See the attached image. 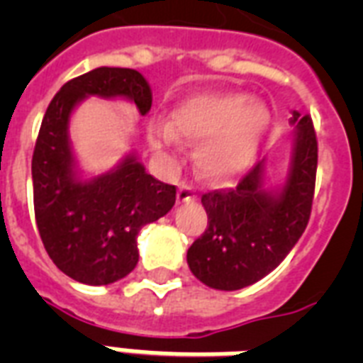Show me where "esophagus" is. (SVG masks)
<instances>
[{"mask_svg": "<svg viewBox=\"0 0 363 363\" xmlns=\"http://www.w3.org/2000/svg\"><path fill=\"white\" fill-rule=\"evenodd\" d=\"M192 199H196V190L190 184L182 182L179 190H177V201L179 203H186V201H192Z\"/></svg>", "mask_w": 363, "mask_h": 363, "instance_id": "1", "label": "esophagus"}]
</instances>
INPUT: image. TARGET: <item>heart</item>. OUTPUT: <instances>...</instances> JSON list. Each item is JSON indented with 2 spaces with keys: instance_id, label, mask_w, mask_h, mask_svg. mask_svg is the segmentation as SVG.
<instances>
[{
  "instance_id": "1",
  "label": "heart",
  "mask_w": 363,
  "mask_h": 363,
  "mask_svg": "<svg viewBox=\"0 0 363 363\" xmlns=\"http://www.w3.org/2000/svg\"><path fill=\"white\" fill-rule=\"evenodd\" d=\"M271 115L258 99L242 94L203 92L182 99L169 121H148V139L156 150H169L181 139L198 143L196 164L209 181L235 179L248 169L258 154Z\"/></svg>"
}]
</instances>
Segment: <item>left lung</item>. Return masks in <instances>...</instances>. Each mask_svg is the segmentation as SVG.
Segmentation results:
<instances>
[{"instance_id":"obj_1","label":"left lung","mask_w":363,"mask_h":363,"mask_svg":"<svg viewBox=\"0 0 363 363\" xmlns=\"http://www.w3.org/2000/svg\"><path fill=\"white\" fill-rule=\"evenodd\" d=\"M296 130L284 182L265 188V158L232 190L201 196L209 224L188 248V267L216 290H241L275 269L307 228L315 196L318 145L311 116Z\"/></svg>"}]
</instances>
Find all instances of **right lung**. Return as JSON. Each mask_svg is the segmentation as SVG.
I'll list each match as a JSON object with an SVG mask.
<instances>
[{
    "label": "right lung",
    "instance_id": "right-lung-1",
    "mask_svg": "<svg viewBox=\"0 0 363 363\" xmlns=\"http://www.w3.org/2000/svg\"><path fill=\"white\" fill-rule=\"evenodd\" d=\"M90 96L128 99L141 116L152 105L147 79L128 67H98L65 82L41 122L31 179L37 230L50 259L77 282L101 286L133 271L137 233L169 213L177 188L148 175L135 152L107 173L82 177L71 150L69 121Z\"/></svg>",
    "mask_w": 363,
    "mask_h": 363
}]
</instances>
